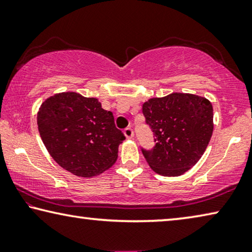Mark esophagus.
<instances>
[{
  "label": "esophagus",
  "instance_id": "1",
  "mask_svg": "<svg viewBox=\"0 0 252 252\" xmlns=\"http://www.w3.org/2000/svg\"><path fill=\"white\" fill-rule=\"evenodd\" d=\"M125 134L127 139L133 138V130L131 129V127H126V129L125 130Z\"/></svg>",
  "mask_w": 252,
  "mask_h": 252
}]
</instances>
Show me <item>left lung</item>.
<instances>
[{"instance_id": "8db88e82", "label": "left lung", "mask_w": 252, "mask_h": 252, "mask_svg": "<svg viewBox=\"0 0 252 252\" xmlns=\"http://www.w3.org/2000/svg\"><path fill=\"white\" fill-rule=\"evenodd\" d=\"M146 122L155 134L156 146L144 150L155 173L185 174L204 155L214 130L213 105L205 97L172 93L142 104Z\"/></svg>"}]
</instances>
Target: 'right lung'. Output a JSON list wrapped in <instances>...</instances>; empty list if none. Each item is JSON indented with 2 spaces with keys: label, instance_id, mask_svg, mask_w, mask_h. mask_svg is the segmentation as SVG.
<instances>
[{
  "label": "right lung",
  "instance_id": "right-lung-1",
  "mask_svg": "<svg viewBox=\"0 0 252 252\" xmlns=\"http://www.w3.org/2000/svg\"><path fill=\"white\" fill-rule=\"evenodd\" d=\"M40 138L62 168L79 178H93L118 159L126 137L115 126L112 112L98 99L76 92L48 97L37 112Z\"/></svg>",
  "mask_w": 252,
  "mask_h": 252
}]
</instances>
